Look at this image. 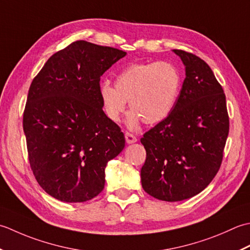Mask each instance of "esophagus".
Masks as SVG:
<instances>
[{"instance_id":"1","label":"esophagus","mask_w":250,"mask_h":250,"mask_svg":"<svg viewBox=\"0 0 250 250\" xmlns=\"http://www.w3.org/2000/svg\"><path fill=\"white\" fill-rule=\"evenodd\" d=\"M125 139H126V142L128 145H130V144H135V142L137 141V138L136 137L132 135V134H129V132H126L125 134Z\"/></svg>"}]
</instances>
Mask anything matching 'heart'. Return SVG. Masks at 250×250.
Here are the masks:
<instances>
[{"instance_id": "heart-1", "label": "heart", "mask_w": 250, "mask_h": 250, "mask_svg": "<svg viewBox=\"0 0 250 250\" xmlns=\"http://www.w3.org/2000/svg\"><path fill=\"white\" fill-rule=\"evenodd\" d=\"M181 86V75L167 61L131 63L116 75L114 86L100 84L98 94L106 118L119 122L128 100L132 111L128 126L135 128L139 121L156 124L171 113Z\"/></svg>"}]
</instances>
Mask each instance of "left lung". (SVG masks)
<instances>
[{
    "mask_svg": "<svg viewBox=\"0 0 250 250\" xmlns=\"http://www.w3.org/2000/svg\"><path fill=\"white\" fill-rule=\"evenodd\" d=\"M172 52L186 68L180 95L171 113L140 140L146 151L142 188L166 202L187 200L209 185L229 135L226 95L209 65L185 50Z\"/></svg>",
    "mask_w": 250,
    "mask_h": 250,
    "instance_id": "8db88e82",
    "label": "left lung"
}]
</instances>
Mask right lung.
Returning a JSON list of instances; mask_svg holds the SVG:
<instances>
[{
	"mask_svg": "<svg viewBox=\"0 0 250 250\" xmlns=\"http://www.w3.org/2000/svg\"><path fill=\"white\" fill-rule=\"evenodd\" d=\"M123 50L76 41L50 57L30 86L23 112L29 162L42 189L61 202L81 203L104 188L108 162L125 146L106 118L100 76Z\"/></svg>",
	"mask_w": 250,
	"mask_h": 250,
	"instance_id": "add662e5",
	"label": "right lung"
}]
</instances>
